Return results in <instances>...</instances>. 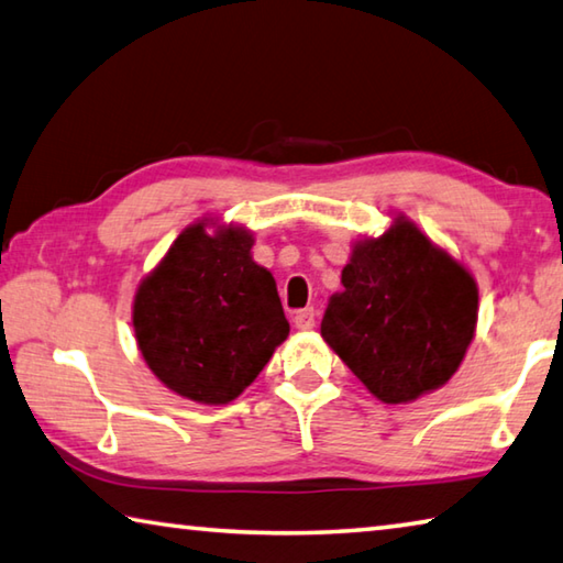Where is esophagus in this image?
Masks as SVG:
<instances>
[{"label":"esophagus","instance_id":"34e87169","mask_svg":"<svg viewBox=\"0 0 563 563\" xmlns=\"http://www.w3.org/2000/svg\"><path fill=\"white\" fill-rule=\"evenodd\" d=\"M313 323H317V311L313 309H301L294 313V327H297L299 331L313 329Z\"/></svg>","mask_w":563,"mask_h":563}]
</instances>
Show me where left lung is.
Segmentation results:
<instances>
[{
	"label": "left lung",
	"instance_id": "obj_1",
	"mask_svg": "<svg viewBox=\"0 0 563 563\" xmlns=\"http://www.w3.org/2000/svg\"><path fill=\"white\" fill-rule=\"evenodd\" d=\"M321 336L390 406L455 376L477 327V284L406 217L356 242Z\"/></svg>",
	"mask_w": 563,
	"mask_h": 563
}]
</instances>
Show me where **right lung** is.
Returning a JSON list of instances; mask_svg holds the SVG:
<instances>
[{"mask_svg":"<svg viewBox=\"0 0 563 563\" xmlns=\"http://www.w3.org/2000/svg\"><path fill=\"white\" fill-rule=\"evenodd\" d=\"M197 222L180 232L135 291L137 349L177 396L234 400L289 336L274 276L252 260L242 227Z\"/></svg>","mask_w":563,"mask_h":563,"instance_id":"1","label":"right lung"}]
</instances>
